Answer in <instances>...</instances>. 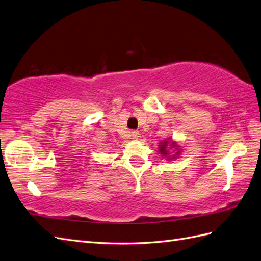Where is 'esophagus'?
<instances>
[{"label":"esophagus","instance_id":"obj_1","mask_svg":"<svg viewBox=\"0 0 261 261\" xmlns=\"http://www.w3.org/2000/svg\"><path fill=\"white\" fill-rule=\"evenodd\" d=\"M131 137H132V139H138V137H139V131H137V130L131 131Z\"/></svg>","mask_w":261,"mask_h":261}]
</instances>
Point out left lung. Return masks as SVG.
Wrapping results in <instances>:
<instances>
[{"mask_svg":"<svg viewBox=\"0 0 261 261\" xmlns=\"http://www.w3.org/2000/svg\"><path fill=\"white\" fill-rule=\"evenodd\" d=\"M167 145H168V141H165V142H162V143H160V152H161V154H163V155H167L168 154V151H167ZM172 145H174V144H172ZM179 152V151H178Z\"/></svg>","mask_w":261,"mask_h":261,"instance_id":"obj_1","label":"left lung"}]
</instances>
